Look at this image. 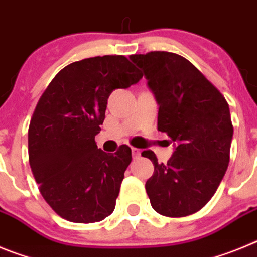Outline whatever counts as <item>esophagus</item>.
Masks as SVG:
<instances>
[{"label":"esophagus","mask_w":257,"mask_h":257,"mask_svg":"<svg viewBox=\"0 0 257 257\" xmlns=\"http://www.w3.org/2000/svg\"><path fill=\"white\" fill-rule=\"evenodd\" d=\"M131 152H133V157L134 158H138V157H140V154H142V151L138 148H131Z\"/></svg>","instance_id":"1"}]
</instances>
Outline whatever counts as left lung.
I'll return each mask as SVG.
<instances>
[{"label": "left lung", "instance_id": "1", "mask_svg": "<svg viewBox=\"0 0 257 257\" xmlns=\"http://www.w3.org/2000/svg\"><path fill=\"white\" fill-rule=\"evenodd\" d=\"M160 105L158 131L176 144L167 163L144 151L154 172L145 183L151 205L167 217H184L207 205L230 160L233 124L225 97L194 65L167 51L130 56Z\"/></svg>", "mask_w": 257, "mask_h": 257}]
</instances>
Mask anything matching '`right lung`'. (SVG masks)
Returning a JSON list of instances; mask_svg holds the SVG:
<instances>
[{
    "label": "right lung",
    "instance_id": "add662e5",
    "mask_svg": "<svg viewBox=\"0 0 257 257\" xmlns=\"http://www.w3.org/2000/svg\"><path fill=\"white\" fill-rule=\"evenodd\" d=\"M142 77L126 56H95L63 68L41 95L28 128L29 165L44 199L63 219L88 224L114 211L131 148L105 153L95 136L109 95Z\"/></svg>",
    "mask_w": 257,
    "mask_h": 257
}]
</instances>
